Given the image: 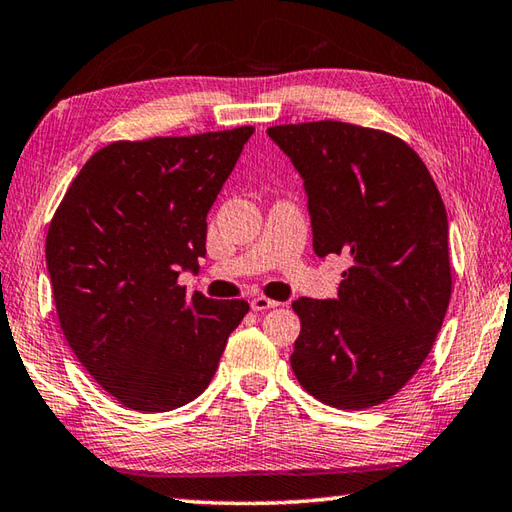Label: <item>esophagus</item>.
Returning a JSON list of instances; mask_svg holds the SVG:
<instances>
[{"label": "esophagus", "mask_w": 512, "mask_h": 512, "mask_svg": "<svg viewBox=\"0 0 512 512\" xmlns=\"http://www.w3.org/2000/svg\"><path fill=\"white\" fill-rule=\"evenodd\" d=\"M252 310L254 312H265V310H272V307H278L276 301H272V298H265V296H256L252 298Z\"/></svg>", "instance_id": "1"}]
</instances>
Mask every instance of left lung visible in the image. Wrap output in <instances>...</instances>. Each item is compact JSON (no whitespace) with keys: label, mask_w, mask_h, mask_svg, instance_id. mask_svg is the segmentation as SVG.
<instances>
[{"label":"left lung","mask_w":512,"mask_h":512,"mask_svg":"<svg viewBox=\"0 0 512 512\" xmlns=\"http://www.w3.org/2000/svg\"><path fill=\"white\" fill-rule=\"evenodd\" d=\"M303 178L318 258L345 256L336 298L292 303L296 379L341 410L379 406L421 368L452 292L448 216L406 142L321 120L267 129Z\"/></svg>","instance_id":"1"}]
</instances>
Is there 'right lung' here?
I'll list each match as a JSON object with an SVG mask.
<instances>
[{
    "label": "right lung",
    "mask_w": 512,
    "mask_h": 512,
    "mask_svg": "<svg viewBox=\"0 0 512 512\" xmlns=\"http://www.w3.org/2000/svg\"><path fill=\"white\" fill-rule=\"evenodd\" d=\"M252 127L113 142L57 207L46 267L62 332L95 381L138 412L194 401L216 374L245 301L187 296L207 254V214Z\"/></svg>",
    "instance_id": "obj_1"
}]
</instances>
